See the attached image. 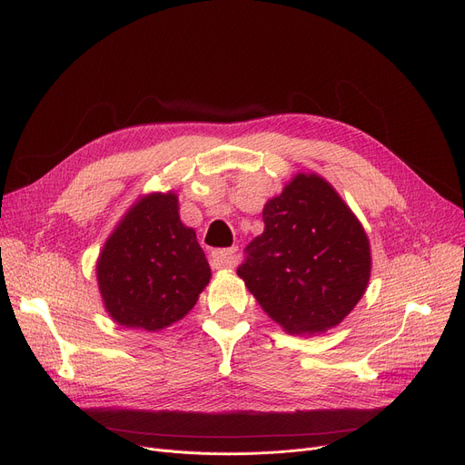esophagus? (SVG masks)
Returning <instances> with one entry per match:
<instances>
[{
    "instance_id": "esophagus-1",
    "label": "esophagus",
    "mask_w": 465,
    "mask_h": 465,
    "mask_svg": "<svg viewBox=\"0 0 465 465\" xmlns=\"http://www.w3.org/2000/svg\"><path fill=\"white\" fill-rule=\"evenodd\" d=\"M237 262L235 249H220L211 252V263L214 267H233Z\"/></svg>"
}]
</instances>
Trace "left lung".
<instances>
[{"label": "left lung", "mask_w": 465, "mask_h": 465, "mask_svg": "<svg viewBox=\"0 0 465 465\" xmlns=\"http://www.w3.org/2000/svg\"><path fill=\"white\" fill-rule=\"evenodd\" d=\"M262 216L263 233L237 267L260 307L292 335L343 322L371 277L370 239L351 207L321 175L298 173Z\"/></svg>", "instance_id": "obj_1"}]
</instances>
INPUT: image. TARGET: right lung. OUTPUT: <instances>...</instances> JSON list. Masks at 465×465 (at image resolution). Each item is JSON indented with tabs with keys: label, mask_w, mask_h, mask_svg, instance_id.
Here are the masks:
<instances>
[{
	"label": "right lung",
	"mask_w": 465,
	"mask_h": 465,
	"mask_svg": "<svg viewBox=\"0 0 465 465\" xmlns=\"http://www.w3.org/2000/svg\"><path fill=\"white\" fill-rule=\"evenodd\" d=\"M111 319L134 330L160 331L179 322L211 281L195 232L181 223L175 192H153L120 218L95 262Z\"/></svg>",
	"instance_id": "obj_1"
}]
</instances>
